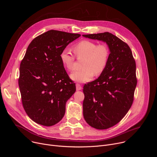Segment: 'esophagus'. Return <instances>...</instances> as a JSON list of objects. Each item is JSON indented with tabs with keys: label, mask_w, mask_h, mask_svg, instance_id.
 Returning <instances> with one entry per match:
<instances>
[{
	"label": "esophagus",
	"mask_w": 157,
	"mask_h": 157,
	"mask_svg": "<svg viewBox=\"0 0 157 157\" xmlns=\"http://www.w3.org/2000/svg\"><path fill=\"white\" fill-rule=\"evenodd\" d=\"M76 90L77 91H79V90H81V89H82L81 86L79 84H78V83H76Z\"/></svg>",
	"instance_id": "34e87169"
}]
</instances>
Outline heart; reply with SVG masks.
<instances>
[{
    "label": "heart",
    "instance_id": "b5f03b06",
    "mask_svg": "<svg viewBox=\"0 0 157 157\" xmlns=\"http://www.w3.org/2000/svg\"><path fill=\"white\" fill-rule=\"evenodd\" d=\"M73 51L78 58H83L82 69L71 74V78L76 82H85L90 81L93 75H101L107 65L110 56V50L105 43H97L84 40L73 47ZM61 61L65 68L72 71L74 68L75 58L66 50L61 52L59 55Z\"/></svg>",
    "mask_w": 157,
    "mask_h": 157
}]
</instances>
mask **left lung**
<instances>
[{
	"instance_id": "left-lung-1",
	"label": "left lung",
	"mask_w": 157,
	"mask_h": 157,
	"mask_svg": "<svg viewBox=\"0 0 157 157\" xmlns=\"http://www.w3.org/2000/svg\"><path fill=\"white\" fill-rule=\"evenodd\" d=\"M82 36L105 42L110 50L103 73L83 87L86 122L96 129H107L119 123L133 103L137 82L136 61L128 44L113 34L104 32Z\"/></svg>"
}]
</instances>
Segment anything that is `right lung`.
<instances>
[{
    "mask_svg": "<svg viewBox=\"0 0 157 157\" xmlns=\"http://www.w3.org/2000/svg\"><path fill=\"white\" fill-rule=\"evenodd\" d=\"M80 34L49 30L34 38L20 66L22 104L35 122L52 126L65 114L66 103L76 91L60 59V53Z\"/></svg>",
    "mask_w": 157,
    "mask_h": 157,
    "instance_id": "obj_1",
    "label": "right lung"
}]
</instances>
